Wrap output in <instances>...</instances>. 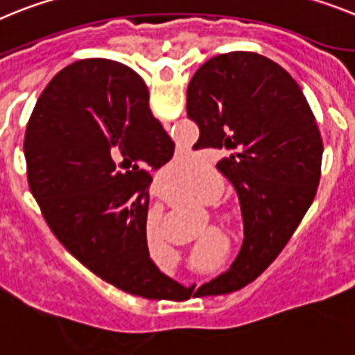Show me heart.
Here are the masks:
<instances>
[{
  "mask_svg": "<svg viewBox=\"0 0 355 355\" xmlns=\"http://www.w3.org/2000/svg\"><path fill=\"white\" fill-rule=\"evenodd\" d=\"M224 192V183L217 174H211L207 181H202L201 184H196L192 187V199L198 202H202V205H210V202H215L217 199L223 196ZM207 259L202 255L198 257V264H205Z\"/></svg>",
  "mask_w": 355,
  "mask_h": 355,
  "instance_id": "1",
  "label": "heart"
}]
</instances>
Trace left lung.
<instances>
[{"label": "left lung", "mask_w": 355, "mask_h": 355, "mask_svg": "<svg viewBox=\"0 0 355 355\" xmlns=\"http://www.w3.org/2000/svg\"><path fill=\"white\" fill-rule=\"evenodd\" d=\"M187 114L199 127L193 148L223 150L217 168L241 201V253L198 289L226 295L255 280L298 228L316 196L323 141L298 83L253 51L208 59L189 84Z\"/></svg>", "instance_id": "obj_1"}]
</instances>
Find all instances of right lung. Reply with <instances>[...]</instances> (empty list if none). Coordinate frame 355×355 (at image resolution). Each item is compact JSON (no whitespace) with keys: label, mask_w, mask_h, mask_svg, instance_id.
<instances>
[{"label":"right lung","mask_w":355,"mask_h":355,"mask_svg":"<svg viewBox=\"0 0 355 355\" xmlns=\"http://www.w3.org/2000/svg\"><path fill=\"white\" fill-rule=\"evenodd\" d=\"M23 150L42 217L80 264L141 298L187 291L148 257L147 168L165 165L174 141L135 69L109 59L60 69L35 102Z\"/></svg>","instance_id":"1"}]
</instances>
